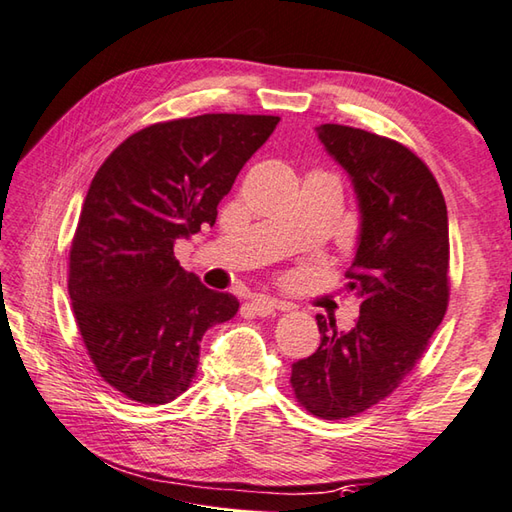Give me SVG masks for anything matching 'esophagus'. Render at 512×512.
<instances>
[{"label": "esophagus", "instance_id": "obj_1", "mask_svg": "<svg viewBox=\"0 0 512 512\" xmlns=\"http://www.w3.org/2000/svg\"><path fill=\"white\" fill-rule=\"evenodd\" d=\"M250 306H253V310L257 315H270L275 313V310H290V306L286 302H279V299H273V297H266V295H257L250 299Z\"/></svg>", "mask_w": 512, "mask_h": 512}]
</instances>
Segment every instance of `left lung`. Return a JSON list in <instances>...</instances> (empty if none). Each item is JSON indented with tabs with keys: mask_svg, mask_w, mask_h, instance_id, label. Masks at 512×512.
I'll use <instances>...</instances> for the list:
<instances>
[{
	"mask_svg": "<svg viewBox=\"0 0 512 512\" xmlns=\"http://www.w3.org/2000/svg\"><path fill=\"white\" fill-rule=\"evenodd\" d=\"M319 139L353 177L362 208L346 293L359 319L337 333L317 315L322 344L293 364L299 406L346 419L382 402L404 382L442 324L450 299L446 202L435 175L408 146L362 128L324 124Z\"/></svg>",
	"mask_w": 512,
	"mask_h": 512,
	"instance_id": "left-lung-1",
	"label": "left lung"
}]
</instances>
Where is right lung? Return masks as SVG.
Returning <instances> with one entry per match:
<instances>
[{
  "label": "right lung",
  "mask_w": 512,
  "mask_h": 512,
  "mask_svg": "<svg viewBox=\"0 0 512 512\" xmlns=\"http://www.w3.org/2000/svg\"><path fill=\"white\" fill-rule=\"evenodd\" d=\"M279 117L208 113L124 139L90 182L68 255V295L90 362L137 404L188 390L199 342L239 310L179 266L173 244L213 226L217 204Z\"/></svg>",
  "instance_id": "add662e5"
}]
</instances>
